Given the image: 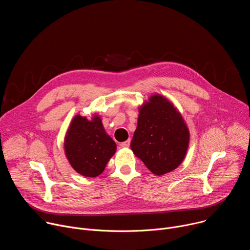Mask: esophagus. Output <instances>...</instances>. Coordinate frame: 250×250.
<instances>
[{
	"label": "esophagus",
	"instance_id": "obj_1",
	"mask_svg": "<svg viewBox=\"0 0 250 250\" xmlns=\"http://www.w3.org/2000/svg\"><path fill=\"white\" fill-rule=\"evenodd\" d=\"M129 145H130V139L122 142V144H121L120 146H121V147H123V148H127V147L129 146Z\"/></svg>",
	"mask_w": 250,
	"mask_h": 250
}]
</instances>
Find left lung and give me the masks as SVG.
Masks as SVG:
<instances>
[{
	"instance_id": "8db88e82",
	"label": "left lung",
	"mask_w": 250,
	"mask_h": 250,
	"mask_svg": "<svg viewBox=\"0 0 250 250\" xmlns=\"http://www.w3.org/2000/svg\"><path fill=\"white\" fill-rule=\"evenodd\" d=\"M137 127L130 148L155 175L162 176L179 166L187 154L190 131L181 113L160 94L138 106Z\"/></svg>"
}]
</instances>
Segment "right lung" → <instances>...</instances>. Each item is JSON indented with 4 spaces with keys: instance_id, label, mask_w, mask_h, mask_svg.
Masks as SVG:
<instances>
[{
    "instance_id": "1",
    "label": "right lung",
    "mask_w": 250,
    "mask_h": 250,
    "mask_svg": "<svg viewBox=\"0 0 250 250\" xmlns=\"http://www.w3.org/2000/svg\"><path fill=\"white\" fill-rule=\"evenodd\" d=\"M117 145L105 132L99 115L91 118L76 115L65 137L64 152L72 168L82 176L97 177L116 153Z\"/></svg>"
}]
</instances>
